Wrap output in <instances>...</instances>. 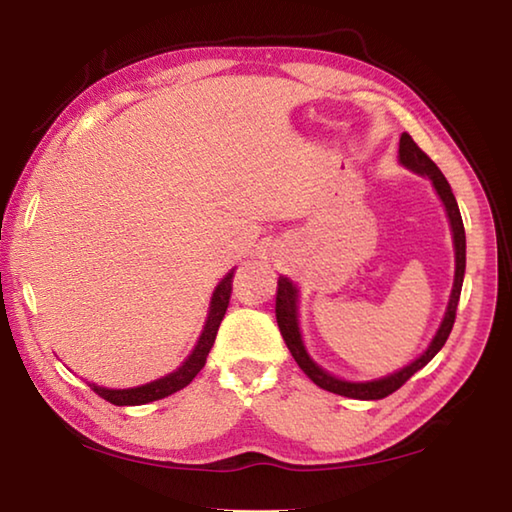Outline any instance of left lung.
<instances>
[{"label": "left lung", "mask_w": 512, "mask_h": 512, "mask_svg": "<svg viewBox=\"0 0 512 512\" xmlns=\"http://www.w3.org/2000/svg\"><path fill=\"white\" fill-rule=\"evenodd\" d=\"M400 162L404 167L413 169L420 176H429L433 187H436L438 196L443 198L445 210L449 216V223H452V232H454V248H456V277H454V289H452V298H449V307L447 314L443 318V325L433 336L431 345L422 357L415 359L409 366L393 372L384 379H375V381H343L336 379L332 375H327L325 370H320L314 361L309 359V354L302 345L300 339V329H298V291L293 284L287 280V277H280L277 280V296H275V318H277V327H280L282 339L287 343L289 352L293 354L298 366L302 372L314 381L316 386L325 388L329 393L336 395H345V397H354V400H381V397L393 395L397 388H402L406 381H409L415 372L422 370L427 363L436 357L438 350L443 348L445 341L452 334L454 320H456V307L458 300H461V289H463V275H465V228H463V219L461 212H458V203L452 194V187H449L447 178L443 176V171L436 167L427 153H424L418 144L413 142V137L409 133H402L400 137Z\"/></svg>", "instance_id": "left-lung-1"}]
</instances>
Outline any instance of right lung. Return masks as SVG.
Returning <instances> with one entry per match:
<instances>
[{
  "label": "right lung",
  "instance_id": "1",
  "mask_svg": "<svg viewBox=\"0 0 512 512\" xmlns=\"http://www.w3.org/2000/svg\"><path fill=\"white\" fill-rule=\"evenodd\" d=\"M232 277H235V273H228L221 280L219 287H216L201 339H198V345L194 348V352L189 354V359L176 372H171V375L162 377V379H155V381H151V384H144L137 388H121V391H112V388H101V386L90 384L92 391L115 406H137V404L162 400V397H167L171 393L180 391V388H185L189 381H192L198 372H201V368L207 361V354H210V350H212L216 332H219V325H221L225 309H228V302H230Z\"/></svg>",
  "mask_w": 512,
  "mask_h": 512
}]
</instances>
